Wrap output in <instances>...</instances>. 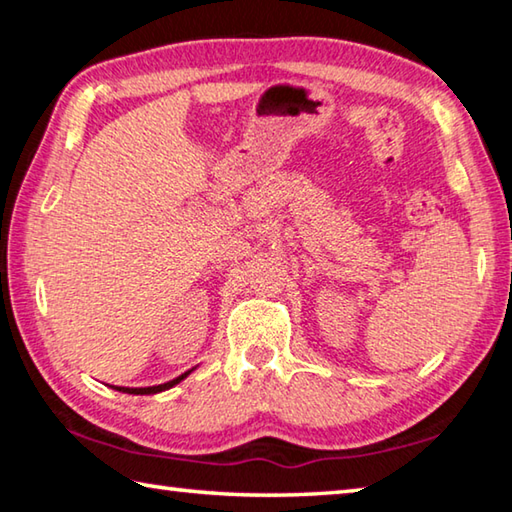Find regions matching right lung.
I'll list each match as a JSON object with an SVG mask.
<instances>
[{
	"label": "right lung",
	"mask_w": 512,
	"mask_h": 512,
	"mask_svg": "<svg viewBox=\"0 0 512 512\" xmlns=\"http://www.w3.org/2000/svg\"><path fill=\"white\" fill-rule=\"evenodd\" d=\"M189 372H192V370H187V372H183V375H180V377L167 381V384H158V386H146V388H126V386H115V388H117V391H121V393H128V395H153V393L169 391V388H173L176 384H180V381H183V379L189 375Z\"/></svg>",
	"instance_id": "right-lung-1"
}]
</instances>
